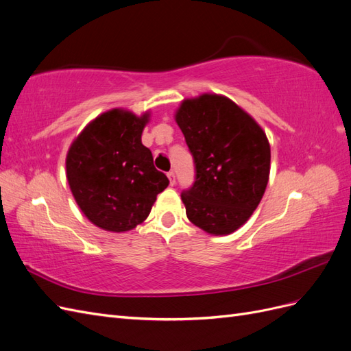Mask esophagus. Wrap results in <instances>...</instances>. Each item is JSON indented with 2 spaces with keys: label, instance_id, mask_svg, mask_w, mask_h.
I'll return each instance as SVG.
<instances>
[{
  "label": "esophagus",
  "instance_id": "esophagus-1",
  "mask_svg": "<svg viewBox=\"0 0 351 351\" xmlns=\"http://www.w3.org/2000/svg\"><path fill=\"white\" fill-rule=\"evenodd\" d=\"M167 177L169 180V184L174 186L176 184V173L174 171H169V173H167Z\"/></svg>",
  "mask_w": 351,
  "mask_h": 351
}]
</instances>
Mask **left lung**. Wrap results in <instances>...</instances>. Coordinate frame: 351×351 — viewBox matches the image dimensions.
<instances>
[{
    "label": "left lung",
    "instance_id": "8db88e82",
    "mask_svg": "<svg viewBox=\"0 0 351 351\" xmlns=\"http://www.w3.org/2000/svg\"><path fill=\"white\" fill-rule=\"evenodd\" d=\"M195 162V183L182 192L187 218L209 234L236 231L265 193L271 147L252 117L226 97L186 99L176 114Z\"/></svg>",
    "mask_w": 351,
    "mask_h": 351
}]
</instances>
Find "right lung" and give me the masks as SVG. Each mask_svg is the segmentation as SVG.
Returning <instances> with one entry per match:
<instances>
[{
    "label": "right lung",
    "instance_id": "add662e5",
    "mask_svg": "<svg viewBox=\"0 0 351 351\" xmlns=\"http://www.w3.org/2000/svg\"><path fill=\"white\" fill-rule=\"evenodd\" d=\"M149 114L111 110L95 119L70 146L67 180L79 208L107 231H129L143 222L169 180L142 145Z\"/></svg>",
    "mask_w": 351,
    "mask_h": 351
}]
</instances>
